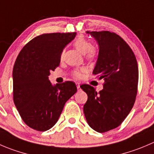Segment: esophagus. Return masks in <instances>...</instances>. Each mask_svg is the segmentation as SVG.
Segmentation results:
<instances>
[{
	"mask_svg": "<svg viewBox=\"0 0 154 154\" xmlns=\"http://www.w3.org/2000/svg\"><path fill=\"white\" fill-rule=\"evenodd\" d=\"M77 90H78V91H80V89H80V83H77Z\"/></svg>",
	"mask_w": 154,
	"mask_h": 154,
	"instance_id": "obj_1",
	"label": "esophagus"
}]
</instances>
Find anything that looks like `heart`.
<instances>
[{"label":"heart","instance_id":"b5f03b06","mask_svg":"<svg viewBox=\"0 0 154 154\" xmlns=\"http://www.w3.org/2000/svg\"><path fill=\"white\" fill-rule=\"evenodd\" d=\"M74 45L75 47V48L78 50L80 53H81L82 54H85L86 53L87 54V57L89 59H92L95 56V51L92 48H91V44L89 41H86V39L83 36H79L77 39L74 41ZM63 55V53L62 54ZM82 76V73L80 71H76L74 73V77H77V78H80Z\"/></svg>","mask_w":154,"mask_h":154}]
</instances>
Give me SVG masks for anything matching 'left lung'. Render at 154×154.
Here are the masks:
<instances>
[{"mask_svg":"<svg viewBox=\"0 0 154 154\" xmlns=\"http://www.w3.org/2000/svg\"><path fill=\"white\" fill-rule=\"evenodd\" d=\"M98 45L92 74L104 80L99 92L82 85L88 99L83 112L89 126L104 132L120 126L132 110L137 95L138 69L136 58L123 38L110 31H86Z\"/></svg>","mask_w":154,"mask_h":154,"instance_id":"8db88e82","label":"left lung"}]
</instances>
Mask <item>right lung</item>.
Returning <instances> with one entry per match:
<instances>
[{"mask_svg": "<svg viewBox=\"0 0 154 154\" xmlns=\"http://www.w3.org/2000/svg\"><path fill=\"white\" fill-rule=\"evenodd\" d=\"M76 33L37 36L19 53L13 71V101L23 121L37 131L51 129L65 102L77 92L75 83L53 85L48 76L60 64L65 47Z\"/></svg>", "mask_w": 154, "mask_h": 154, "instance_id": "1", "label": "right lung"}]
</instances>
